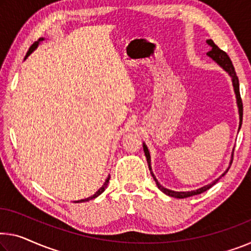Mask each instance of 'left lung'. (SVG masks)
Listing matches in <instances>:
<instances>
[{
	"instance_id": "left-lung-1",
	"label": "left lung",
	"mask_w": 251,
	"mask_h": 251,
	"mask_svg": "<svg viewBox=\"0 0 251 251\" xmlns=\"http://www.w3.org/2000/svg\"><path fill=\"white\" fill-rule=\"evenodd\" d=\"M207 45L212 47V49L210 50L209 52H207V56H210L212 59L214 61H217V63L221 66L223 69H225L226 72L229 73V75L231 76V78H232V84H233V88H234V93H236L237 96V103H238V107H239V117H240V125H239V128L241 126V123H242V101H241V96H240V91H239V79H238V76L236 74V72H234V67L232 65V61L229 58V56L226 55V51H223V50L220 49L217 45L214 44L213 40H206ZM144 151H145V155L146 158H147V161H148V166H149V171H150V174L152 175L153 179H155V182L157 184L158 188L161 192H164L165 194H167L169 196H173V198H176V199H185V198H190V196L193 195H198V194H201V193L205 192L211 188L213 185L218 182V180L221 178L222 176H225L226 173H223L222 176H220L218 179H215L213 183H211L209 185H206V186L199 188V190L196 191H191V192H175V191H171V190H167V188H165L164 186H161V185L158 183V180L156 179L155 175H153V173L151 172V166H150V155H149V151H148V148L147 146L144 144Z\"/></svg>"
}]
</instances>
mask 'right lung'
<instances>
[{
    "label": "right lung",
    "instance_id": "1",
    "mask_svg": "<svg viewBox=\"0 0 251 251\" xmlns=\"http://www.w3.org/2000/svg\"><path fill=\"white\" fill-rule=\"evenodd\" d=\"M42 40H44V38H40V39H39V41H42ZM39 41H36V42H33V44H32V46H31V47H30V48H29V50H28V52H26V55H25V58H26V57H28V56L30 55V53H31V52L33 51V50H34V49H36V48L38 47V44H39ZM109 180H110V176H109V177H107V178H106V180H105V183H104V184H103V186H102L101 188H100V190H99L98 192H96L94 195H92V196H90V198H87V199H85V200H80V201H76L75 203H82V202H86V201H90V200H93V199H95V198H96V196H99L100 194H102V193L104 192V190H105V188H106V186H107V183H109Z\"/></svg>",
    "mask_w": 251,
    "mask_h": 251
}]
</instances>
